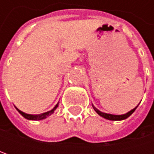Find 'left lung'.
<instances>
[{
	"mask_svg": "<svg viewBox=\"0 0 154 154\" xmlns=\"http://www.w3.org/2000/svg\"><path fill=\"white\" fill-rule=\"evenodd\" d=\"M137 106H138V105H137ZM137 106L136 108H134L133 109H131L130 111H128V112L126 113V114H123V115H112V114H108V113L102 112V111H100L99 109H97L93 105L94 110H95L101 117H103V118H104V119H109V120H123V119H126L127 118H128V117L136 110V109L137 108Z\"/></svg>",
	"mask_w": 154,
	"mask_h": 154,
	"instance_id": "left-lung-1",
	"label": "left lung"
}]
</instances>
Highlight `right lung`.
<instances>
[{
    "label": "right lung",
    "mask_w": 154,
    "mask_h": 154,
    "mask_svg": "<svg viewBox=\"0 0 154 154\" xmlns=\"http://www.w3.org/2000/svg\"><path fill=\"white\" fill-rule=\"evenodd\" d=\"M58 107V103L56 104V106L53 108L52 109H51L50 111H47V112H45V113H41V114H37V115H31V114H26V113H25V112H23V111H21V110H19L17 108H16L17 109V110L25 118V119H30V120H41V119H46L48 116H51L53 112H54V110L56 109V108Z\"/></svg>",
    "instance_id": "1"
}]
</instances>
